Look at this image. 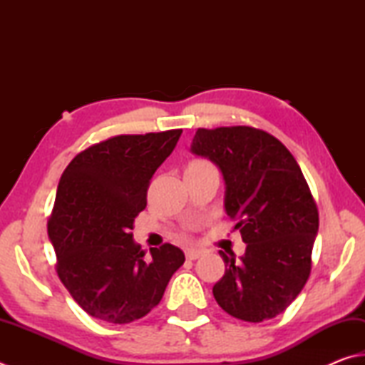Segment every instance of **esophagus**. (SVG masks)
Listing matches in <instances>:
<instances>
[{"label":"esophagus","instance_id":"obj_1","mask_svg":"<svg viewBox=\"0 0 365 365\" xmlns=\"http://www.w3.org/2000/svg\"><path fill=\"white\" fill-rule=\"evenodd\" d=\"M202 256V251L200 250H185V257L189 260H195Z\"/></svg>","mask_w":365,"mask_h":365}]
</instances>
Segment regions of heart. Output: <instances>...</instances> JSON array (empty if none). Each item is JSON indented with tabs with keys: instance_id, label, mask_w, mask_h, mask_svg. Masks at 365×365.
<instances>
[{
	"instance_id": "1",
	"label": "heart",
	"mask_w": 365,
	"mask_h": 365,
	"mask_svg": "<svg viewBox=\"0 0 365 365\" xmlns=\"http://www.w3.org/2000/svg\"><path fill=\"white\" fill-rule=\"evenodd\" d=\"M208 167H212V165H210L205 160H194L192 163H189L187 170H202V168H208Z\"/></svg>"
}]
</instances>
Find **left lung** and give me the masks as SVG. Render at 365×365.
I'll return each instance as SVG.
<instances>
[{
	"mask_svg": "<svg viewBox=\"0 0 365 365\" xmlns=\"http://www.w3.org/2000/svg\"><path fill=\"white\" fill-rule=\"evenodd\" d=\"M190 153L221 170L227 216L235 219L246 251H219L224 277L212 295L224 312L247 322L283 313L304 289L318 235V208L294 155L252 127L198 128Z\"/></svg>",
	"mask_w": 365,
	"mask_h": 365,
	"instance_id": "obj_1",
	"label": "left lung"
}]
</instances>
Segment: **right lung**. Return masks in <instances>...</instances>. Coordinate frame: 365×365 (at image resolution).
Returning a JSON list of instances; mask_svg holds the SVG:
<instances>
[{"label":"right lung","mask_w":365,"mask_h":365,"mask_svg":"<svg viewBox=\"0 0 365 365\" xmlns=\"http://www.w3.org/2000/svg\"><path fill=\"white\" fill-rule=\"evenodd\" d=\"M181 133L114 136L82 150L60 178L47 233L58 278L93 318L111 324L143 318L184 264V252L170 243L150 247L146 259L132 233L150 178Z\"/></svg>","instance_id":"right-lung-1"}]
</instances>
